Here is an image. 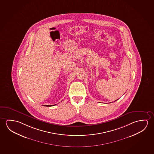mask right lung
Masks as SVG:
<instances>
[{"mask_svg":"<svg viewBox=\"0 0 154 154\" xmlns=\"http://www.w3.org/2000/svg\"><path fill=\"white\" fill-rule=\"evenodd\" d=\"M54 106V105H45V106Z\"/></svg>","mask_w":154,"mask_h":154,"instance_id":"add662e5","label":"right lung"}]
</instances>
